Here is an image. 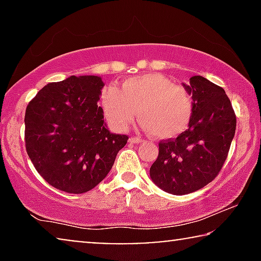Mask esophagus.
<instances>
[{
    "instance_id": "obj_1",
    "label": "esophagus",
    "mask_w": 261,
    "mask_h": 261,
    "mask_svg": "<svg viewBox=\"0 0 261 261\" xmlns=\"http://www.w3.org/2000/svg\"><path fill=\"white\" fill-rule=\"evenodd\" d=\"M129 142H132V144H141V142H144V140L139 137H132L129 138Z\"/></svg>"
}]
</instances>
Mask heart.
Masks as SVG:
<instances>
[{
    "label": "heart",
    "mask_w": 261,
    "mask_h": 261,
    "mask_svg": "<svg viewBox=\"0 0 261 261\" xmlns=\"http://www.w3.org/2000/svg\"><path fill=\"white\" fill-rule=\"evenodd\" d=\"M101 103L107 120L116 130H127L139 109L142 127L160 139L187 130L195 114V98L188 88L162 73L127 78L120 88L108 85L103 89Z\"/></svg>",
    "instance_id": "heart-1"
}]
</instances>
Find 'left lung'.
<instances>
[{
  "label": "left lung",
  "instance_id": "8db88e82",
  "mask_svg": "<svg viewBox=\"0 0 261 261\" xmlns=\"http://www.w3.org/2000/svg\"><path fill=\"white\" fill-rule=\"evenodd\" d=\"M195 98L189 128L174 139L159 142V154L149 176L162 190L187 195L204 188L220 173L237 128L230 99L219 85L202 76L185 85Z\"/></svg>",
  "mask_w": 261,
  "mask_h": 261
}]
</instances>
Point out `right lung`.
<instances>
[{
  "mask_svg": "<svg viewBox=\"0 0 261 261\" xmlns=\"http://www.w3.org/2000/svg\"><path fill=\"white\" fill-rule=\"evenodd\" d=\"M101 77L71 76L48 83L28 103L24 145L35 170L53 188L90 191L109 173L127 135L112 134L97 101Z\"/></svg>",
  "mask_w": 261,
  "mask_h": 261,
  "instance_id": "1",
  "label": "right lung"
}]
</instances>
